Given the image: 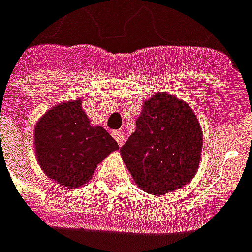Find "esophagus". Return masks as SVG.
Segmentation results:
<instances>
[{"mask_svg":"<svg viewBox=\"0 0 252 252\" xmlns=\"http://www.w3.org/2000/svg\"><path fill=\"white\" fill-rule=\"evenodd\" d=\"M112 137L116 140V143H118V145H121L122 147L123 143H125V136H123L122 131H118V130H115V131H112Z\"/></svg>","mask_w":252,"mask_h":252,"instance_id":"1","label":"esophagus"}]
</instances>
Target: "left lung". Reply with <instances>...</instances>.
Here are the masks:
<instances>
[{
    "label": "left lung",
    "mask_w": 252,
    "mask_h": 252,
    "mask_svg": "<svg viewBox=\"0 0 252 252\" xmlns=\"http://www.w3.org/2000/svg\"><path fill=\"white\" fill-rule=\"evenodd\" d=\"M202 147V129L189 104L159 92L144 101L136 131L121 155L144 192L162 196L195 177Z\"/></svg>",
    "instance_id": "left-lung-1"
}]
</instances>
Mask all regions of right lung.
I'll return each mask as SVG.
<instances>
[{
	"instance_id": "add662e5",
	"label": "right lung",
	"mask_w": 252,
	"mask_h": 252,
	"mask_svg": "<svg viewBox=\"0 0 252 252\" xmlns=\"http://www.w3.org/2000/svg\"><path fill=\"white\" fill-rule=\"evenodd\" d=\"M34 147L43 173L62 187L89 181L98 163L119 145L101 126H92L81 98L57 104L36 122Z\"/></svg>"
}]
</instances>
